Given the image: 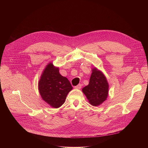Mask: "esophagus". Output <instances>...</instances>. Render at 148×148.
Wrapping results in <instances>:
<instances>
[{
  "mask_svg": "<svg viewBox=\"0 0 148 148\" xmlns=\"http://www.w3.org/2000/svg\"><path fill=\"white\" fill-rule=\"evenodd\" d=\"M82 84H79L77 85V86H75V89H80L82 88Z\"/></svg>",
  "mask_w": 148,
  "mask_h": 148,
  "instance_id": "obj_1",
  "label": "esophagus"
}]
</instances>
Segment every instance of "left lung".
<instances>
[{"label":"left lung","mask_w":148,"mask_h":148,"mask_svg":"<svg viewBox=\"0 0 148 148\" xmlns=\"http://www.w3.org/2000/svg\"><path fill=\"white\" fill-rule=\"evenodd\" d=\"M82 91L90 105H101L108 96L109 84L106 76L97 68H93L89 84L84 87Z\"/></svg>","instance_id":"8db88e82"}]
</instances>
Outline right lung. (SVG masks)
<instances>
[{
  "instance_id": "add662e5",
  "label": "right lung",
  "mask_w": 148,
  "mask_h": 148,
  "mask_svg": "<svg viewBox=\"0 0 148 148\" xmlns=\"http://www.w3.org/2000/svg\"><path fill=\"white\" fill-rule=\"evenodd\" d=\"M38 89L45 102L52 108H58L65 103L67 95L73 87L68 79L60 75L59 67L50 62L42 71Z\"/></svg>"
}]
</instances>
